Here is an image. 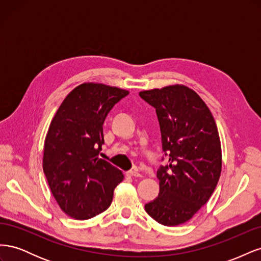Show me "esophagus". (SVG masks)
I'll return each mask as SVG.
<instances>
[{
  "label": "esophagus",
  "mask_w": 261,
  "mask_h": 261,
  "mask_svg": "<svg viewBox=\"0 0 261 261\" xmlns=\"http://www.w3.org/2000/svg\"><path fill=\"white\" fill-rule=\"evenodd\" d=\"M127 175L128 176H133V177H141L140 173L137 172V170H130L127 172Z\"/></svg>",
  "instance_id": "1"
}]
</instances>
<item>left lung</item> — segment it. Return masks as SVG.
Listing matches in <instances>:
<instances>
[{
	"label": "left lung",
	"mask_w": 261,
	"mask_h": 261,
	"mask_svg": "<svg viewBox=\"0 0 261 261\" xmlns=\"http://www.w3.org/2000/svg\"><path fill=\"white\" fill-rule=\"evenodd\" d=\"M139 96L155 109L169 159L156 171L160 192L145 204L146 212L163 225L183 224L209 200L220 178L222 153L215 118L186 86L145 90Z\"/></svg>",
	"instance_id": "1"
}]
</instances>
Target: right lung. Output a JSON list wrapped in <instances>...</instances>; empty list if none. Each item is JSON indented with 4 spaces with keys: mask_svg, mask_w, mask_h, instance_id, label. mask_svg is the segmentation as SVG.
<instances>
[{
    "mask_svg": "<svg viewBox=\"0 0 261 261\" xmlns=\"http://www.w3.org/2000/svg\"><path fill=\"white\" fill-rule=\"evenodd\" d=\"M127 90L85 83L70 91L55 113L43 149V172L61 209L76 220L107 210L124 175L99 158L103 123Z\"/></svg>",
    "mask_w": 261,
    "mask_h": 261,
    "instance_id": "1",
    "label": "right lung"
}]
</instances>
